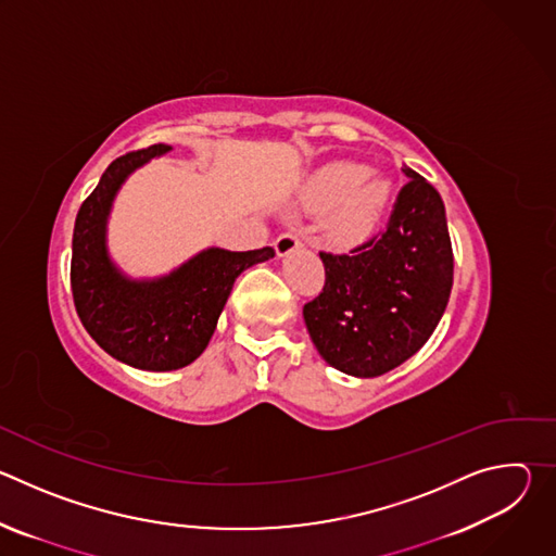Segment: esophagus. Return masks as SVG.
<instances>
[{"label":"esophagus","instance_id":"esophagus-1","mask_svg":"<svg viewBox=\"0 0 556 556\" xmlns=\"http://www.w3.org/2000/svg\"><path fill=\"white\" fill-rule=\"evenodd\" d=\"M299 247H301V242H299V237L294 232H283L279 240L275 242V253H277V257H286L292 251H296Z\"/></svg>","mask_w":556,"mask_h":556}]
</instances>
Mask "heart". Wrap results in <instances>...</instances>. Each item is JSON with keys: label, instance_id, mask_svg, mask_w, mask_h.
I'll list each match as a JSON object with an SVG mask.
<instances>
[{"label": "heart", "instance_id": "1", "mask_svg": "<svg viewBox=\"0 0 556 556\" xmlns=\"http://www.w3.org/2000/svg\"><path fill=\"white\" fill-rule=\"evenodd\" d=\"M299 204L316 215L330 210L328 242L350 251L382 230L393 204V182L382 174H369V167L358 163H332L307 180Z\"/></svg>", "mask_w": 556, "mask_h": 556}]
</instances>
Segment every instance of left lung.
<instances>
[{
    "label": "left lung",
    "mask_w": 556,
    "mask_h": 556,
    "mask_svg": "<svg viewBox=\"0 0 556 556\" xmlns=\"http://www.w3.org/2000/svg\"><path fill=\"white\" fill-rule=\"evenodd\" d=\"M389 226L350 255L321 253L326 288L303 305L309 339L334 369L382 376L412 358L433 334L453 286L444 202L414 169Z\"/></svg>",
    "instance_id": "left-lung-1"
}]
</instances>
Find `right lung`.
<instances>
[{
	"label": "right lung",
	"instance_id": "1",
	"mask_svg": "<svg viewBox=\"0 0 556 556\" xmlns=\"http://www.w3.org/2000/svg\"><path fill=\"white\" fill-rule=\"evenodd\" d=\"M169 151L153 144L116 157L78 208L72 235L70 279L81 324L112 358L144 371L191 365L206 350L235 279L275 257L268 247H208L155 277H131L114 262L108 226L116 195L134 172Z\"/></svg>",
	"mask_w": 556,
	"mask_h": 556
}]
</instances>
